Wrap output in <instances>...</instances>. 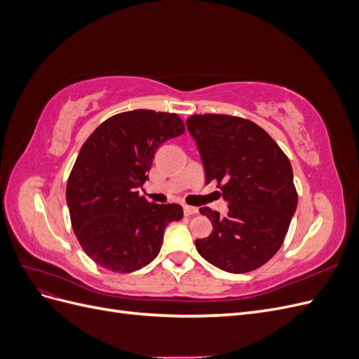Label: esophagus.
<instances>
[{
    "label": "esophagus",
    "instance_id": "34e87169",
    "mask_svg": "<svg viewBox=\"0 0 359 359\" xmlns=\"http://www.w3.org/2000/svg\"><path fill=\"white\" fill-rule=\"evenodd\" d=\"M199 210L196 208V206H190V205H184V214L186 215H194L198 214Z\"/></svg>",
    "mask_w": 359,
    "mask_h": 359
}]
</instances>
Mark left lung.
I'll return each instance as SVG.
<instances>
[{
	"label": "left lung",
	"instance_id": "8db88e82",
	"mask_svg": "<svg viewBox=\"0 0 359 359\" xmlns=\"http://www.w3.org/2000/svg\"><path fill=\"white\" fill-rule=\"evenodd\" d=\"M205 168V182H217L229 211L220 217L201 208L212 232L196 240L199 255L227 273H250L265 265L285 241L298 193L287 156L250 119L203 114L187 118Z\"/></svg>",
	"mask_w": 359,
	"mask_h": 359
}]
</instances>
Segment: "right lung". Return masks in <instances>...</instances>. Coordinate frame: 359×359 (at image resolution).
Instances as JSON below:
<instances>
[{"label":"right lung","mask_w":359,"mask_h":359,"mask_svg":"<svg viewBox=\"0 0 359 359\" xmlns=\"http://www.w3.org/2000/svg\"><path fill=\"white\" fill-rule=\"evenodd\" d=\"M177 114L136 109L107 118L82 145L66 198L76 238L97 265L133 273L158 255L177 203H153L136 189L148 180L158 147L184 133Z\"/></svg>","instance_id":"right-lung-1"}]
</instances>
